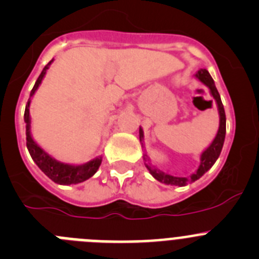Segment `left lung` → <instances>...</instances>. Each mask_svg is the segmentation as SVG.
Here are the masks:
<instances>
[{
  "mask_svg": "<svg viewBox=\"0 0 259 259\" xmlns=\"http://www.w3.org/2000/svg\"><path fill=\"white\" fill-rule=\"evenodd\" d=\"M198 79L202 81L203 84H206L207 87L209 88L211 91L212 96H213L214 101H216L217 106H219V112H220V127H219V132H217L216 138L213 139L211 146L206 149V151L203 152L202 156H200V165L199 168L197 170V172L193 174L190 178H178V176H172V175H168V174L162 172V171H158L157 168H151L149 166H147L149 170V172L152 174L156 180L161 181L163 184H167V185H179V187H184V185L189 184L192 181L198 180L200 176L203 175L204 172L209 170V168L213 166V163L216 162V159L219 158L220 153H221V149L222 146H224V142H225V134H226V115H225V110H224V105L221 102V97H220L219 91H217L216 85H214V81L212 79V76L209 75V72L207 70H199V71L195 74ZM139 133H141V142H142V138H143V130L139 129ZM146 159V157H144Z\"/></svg>",
  "mask_w": 259,
  "mask_h": 259,
  "instance_id": "8db88e82",
  "label": "left lung"
}]
</instances>
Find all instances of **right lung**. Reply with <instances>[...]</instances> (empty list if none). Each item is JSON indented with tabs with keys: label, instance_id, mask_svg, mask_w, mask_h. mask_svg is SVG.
<instances>
[{
	"label": "right lung",
	"instance_id": "1",
	"mask_svg": "<svg viewBox=\"0 0 259 259\" xmlns=\"http://www.w3.org/2000/svg\"><path fill=\"white\" fill-rule=\"evenodd\" d=\"M53 60H51L47 65L45 66V69L42 70L40 75L38 76L37 81H35L34 87L30 92V97L34 94V92L37 91V88L39 87L40 81H42L43 76H45L46 71L50 67L51 62ZM29 105H30V101H28L25 107V113H24V121L26 122V147H28V151L30 153L31 158L37 163L38 167L48 176L52 181L57 183V184L61 185H70V184H78L81 181H85L87 179L92 178L94 174L97 172L98 167H100L102 159L101 157L96 159H92L85 165L80 166H71L66 165V163H61L59 161H56L55 158L50 156V154L46 153L34 141L30 135V118H29Z\"/></svg>",
	"mask_w": 259,
	"mask_h": 259
}]
</instances>
